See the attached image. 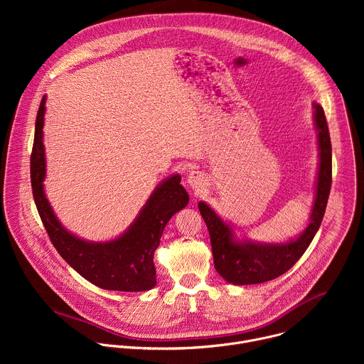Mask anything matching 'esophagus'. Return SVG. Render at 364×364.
<instances>
[{
    "instance_id": "1",
    "label": "esophagus",
    "mask_w": 364,
    "mask_h": 364,
    "mask_svg": "<svg viewBox=\"0 0 364 364\" xmlns=\"http://www.w3.org/2000/svg\"><path fill=\"white\" fill-rule=\"evenodd\" d=\"M187 183L193 190L198 191L205 186V176L198 170H193L187 176Z\"/></svg>"
}]
</instances>
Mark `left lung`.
<instances>
[{
  "label": "left lung",
  "instance_id": "left-lung-1",
  "mask_svg": "<svg viewBox=\"0 0 364 364\" xmlns=\"http://www.w3.org/2000/svg\"><path fill=\"white\" fill-rule=\"evenodd\" d=\"M314 109L316 128L318 132L320 170L309 225L299 237L282 245H261L249 240H235L230 226H228L205 203H198L201 218L209 229L215 268L228 282L235 285H250L281 277L296 264L320 229L331 190L333 164L331 141L324 109L318 103H314Z\"/></svg>",
  "mask_w": 364,
  "mask_h": 364
}]
</instances>
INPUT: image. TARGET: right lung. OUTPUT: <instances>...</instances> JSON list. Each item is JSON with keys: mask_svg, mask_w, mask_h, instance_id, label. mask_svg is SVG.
Returning <instances> with one entry per match:
<instances>
[{"mask_svg": "<svg viewBox=\"0 0 364 364\" xmlns=\"http://www.w3.org/2000/svg\"><path fill=\"white\" fill-rule=\"evenodd\" d=\"M44 103L43 96L36 118L30 174L34 203L51 243L77 274L99 288L127 292L151 289L157 284L154 252L160 245L163 230L173 215L188 203V194L180 184L181 177L173 176L155 188L136 220L121 237L90 243L73 236L55 216L43 190Z\"/></svg>", "mask_w": 364, "mask_h": 364, "instance_id": "obj_1", "label": "right lung"}]
</instances>
